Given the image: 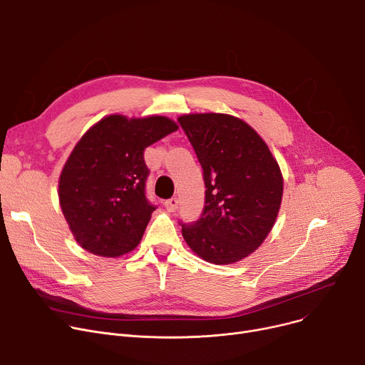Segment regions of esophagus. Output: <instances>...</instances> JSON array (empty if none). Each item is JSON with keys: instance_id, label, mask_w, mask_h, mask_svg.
Instances as JSON below:
<instances>
[{"instance_id": "34e87169", "label": "esophagus", "mask_w": 365, "mask_h": 365, "mask_svg": "<svg viewBox=\"0 0 365 365\" xmlns=\"http://www.w3.org/2000/svg\"><path fill=\"white\" fill-rule=\"evenodd\" d=\"M164 205H165V208H167L168 211H176V210H178V207H179V200L173 197V198L167 200V201L164 202Z\"/></svg>"}]
</instances>
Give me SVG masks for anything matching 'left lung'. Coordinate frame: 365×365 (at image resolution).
Returning <instances> with one entry per match:
<instances>
[{
  "instance_id": "left-lung-1",
  "label": "left lung",
  "mask_w": 365,
  "mask_h": 365,
  "mask_svg": "<svg viewBox=\"0 0 365 365\" xmlns=\"http://www.w3.org/2000/svg\"><path fill=\"white\" fill-rule=\"evenodd\" d=\"M202 167L205 205L195 223H180L189 248L212 264L252 254L274 226L282 204L280 167L244 120L222 113L178 118Z\"/></svg>"
}]
</instances>
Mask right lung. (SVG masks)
<instances>
[{
	"label": "right lung",
	"mask_w": 365,
	"mask_h": 365,
	"mask_svg": "<svg viewBox=\"0 0 365 365\" xmlns=\"http://www.w3.org/2000/svg\"><path fill=\"white\" fill-rule=\"evenodd\" d=\"M178 128L164 115L111 114L81 138L61 170L58 198L83 250L114 258L138 247L155 210L145 197L143 151Z\"/></svg>",
	"instance_id": "1"
}]
</instances>
